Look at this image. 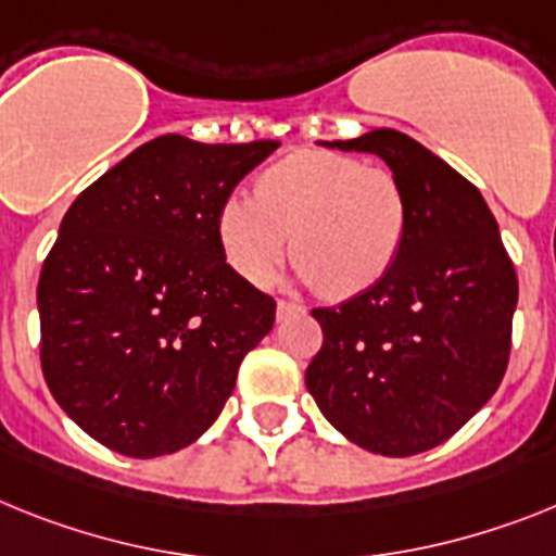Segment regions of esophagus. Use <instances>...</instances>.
Wrapping results in <instances>:
<instances>
[{
    "mask_svg": "<svg viewBox=\"0 0 556 556\" xmlns=\"http://www.w3.org/2000/svg\"><path fill=\"white\" fill-rule=\"evenodd\" d=\"M302 311H305V307L296 305V302H286V300H279V302H277V319H279V321L291 319V316L302 314Z\"/></svg>",
    "mask_w": 556,
    "mask_h": 556,
    "instance_id": "1",
    "label": "esophagus"
}]
</instances>
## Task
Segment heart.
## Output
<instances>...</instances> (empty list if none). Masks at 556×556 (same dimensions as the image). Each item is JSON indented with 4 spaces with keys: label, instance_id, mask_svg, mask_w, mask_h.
Segmentation results:
<instances>
[{
    "label": "heart",
    "instance_id": "b5f03b06",
    "mask_svg": "<svg viewBox=\"0 0 556 556\" xmlns=\"http://www.w3.org/2000/svg\"><path fill=\"white\" fill-rule=\"evenodd\" d=\"M409 226L407 191L384 166L325 149H300L256 177L254 198L231 194L217 212L226 263L251 286L268 282L288 251L293 277L348 300L379 286Z\"/></svg>",
    "mask_w": 556,
    "mask_h": 556
}]
</instances>
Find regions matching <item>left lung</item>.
Listing matches in <instances>:
<instances>
[{"label": "left lung", "mask_w": 556, "mask_h": 556, "mask_svg": "<svg viewBox=\"0 0 556 556\" xmlns=\"http://www.w3.org/2000/svg\"><path fill=\"white\" fill-rule=\"evenodd\" d=\"M319 143L379 155L407 191L409 226L379 286L314 311L325 344L307 393L348 441L407 458L444 444L501 387L515 265L483 194L415 138L370 129Z\"/></svg>", "instance_id": "obj_1"}]
</instances>
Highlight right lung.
Masks as SVG:
<instances>
[{"label": "right lung", "instance_id": "1", "mask_svg": "<svg viewBox=\"0 0 556 556\" xmlns=\"http://www.w3.org/2000/svg\"><path fill=\"white\" fill-rule=\"evenodd\" d=\"M277 147L161 135L67 208L36 291L41 370L98 444L172 455L235 393L277 302L226 263L217 212Z\"/></svg>", "mask_w": 556, "mask_h": 556}]
</instances>
